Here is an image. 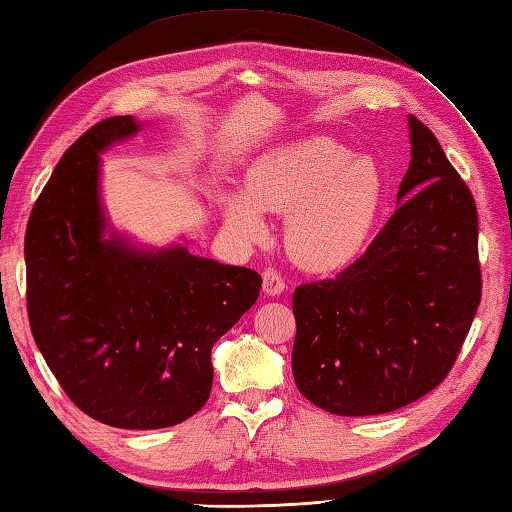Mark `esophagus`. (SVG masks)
Wrapping results in <instances>:
<instances>
[{"label":"esophagus","mask_w":512,"mask_h":512,"mask_svg":"<svg viewBox=\"0 0 512 512\" xmlns=\"http://www.w3.org/2000/svg\"><path fill=\"white\" fill-rule=\"evenodd\" d=\"M262 277H264V293H266V295L275 297V295H282L284 290H286V282H284V277L279 275L275 268H266Z\"/></svg>","instance_id":"1"}]
</instances>
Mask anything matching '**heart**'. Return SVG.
Masks as SVG:
<instances>
[{"label": "heart", "instance_id": "obj_1", "mask_svg": "<svg viewBox=\"0 0 512 512\" xmlns=\"http://www.w3.org/2000/svg\"><path fill=\"white\" fill-rule=\"evenodd\" d=\"M384 197V177L373 159L333 137H308L279 146L248 168L246 193L224 195V219L244 242H262V213L286 215L290 257L330 273L362 253Z\"/></svg>", "mask_w": 512, "mask_h": 512}]
</instances>
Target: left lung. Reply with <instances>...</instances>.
Listing matches in <instances>:
<instances>
[{
    "label": "left lung",
    "instance_id": "8db88e82",
    "mask_svg": "<svg viewBox=\"0 0 512 512\" xmlns=\"http://www.w3.org/2000/svg\"><path fill=\"white\" fill-rule=\"evenodd\" d=\"M397 210L335 279L297 286L295 384L333 415H384L444 382L482 302L477 206L437 137L408 117Z\"/></svg>",
    "mask_w": 512,
    "mask_h": 512
}]
</instances>
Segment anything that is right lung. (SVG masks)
Segmentation results:
<instances>
[{"label":"right lung","instance_id":"1","mask_svg":"<svg viewBox=\"0 0 512 512\" xmlns=\"http://www.w3.org/2000/svg\"><path fill=\"white\" fill-rule=\"evenodd\" d=\"M139 130L135 117H108L59 159L26 226V306L39 353L79 410L153 430L208 402L210 350L257 302L262 277L182 244L106 237L99 153Z\"/></svg>","mask_w":512,"mask_h":512}]
</instances>
